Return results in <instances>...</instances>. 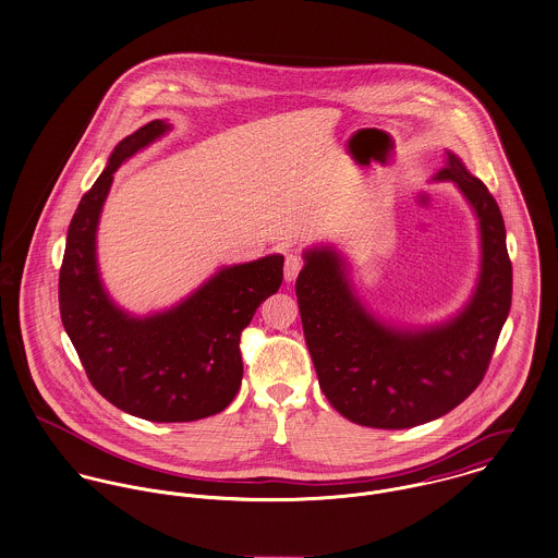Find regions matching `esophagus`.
Here are the masks:
<instances>
[{"label": "esophagus", "mask_w": 558, "mask_h": 558, "mask_svg": "<svg viewBox=\"0 0 558 558\" xmlns=\"http://www.w3.org/2000/svg\"><path fill=\"white\" fill-rule=\"evenodd\" d=\"M303 257L296 254H290L286 257V266H283V277H286V281L290 283V281H294L296 277H299V272L303 270Z\"/></svg>", "instance_id": "34e87169"}]
</instances>
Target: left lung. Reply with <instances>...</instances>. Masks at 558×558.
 <instances>
[{
	"label": "left lung",
	"mask_w": 558,
	"mask_h": 558,
	"mask_svg": "<svg viewBox=\"0 0 558 558\" xmlns=\"http://www.w3.org/2000/svg\"><path fill=\"white\" fill-rule=\"evenodd\" d=\"M435 181H454L480 219L482 270L466 306L446 324L392 328L352 292L330 247L304 252L296 279L304 341L319 388L341 415L371 428H411L460 405L484 379L511 306L506 223L488 187L454 153Z\"/></svg>",
	"instance_id": "8db88e82"
}]
</instances>
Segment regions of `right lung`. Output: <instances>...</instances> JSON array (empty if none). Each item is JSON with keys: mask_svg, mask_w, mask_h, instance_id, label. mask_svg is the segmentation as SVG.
Listing matches in <instances>:
<instances>
[{"mask_svg": "<svg viewBox=\"0 0 558 558\" xmlns=\"http://www.w3.org/2000/svg\"><path fill=\"white\" fill-rule=\"evenodd\" d=\"M170 130L151 121L123 138L78 204L59 270L63 328L101 397L151 422H194L232 403L243 379L241 332L283 281V255L226 266L183 303L134 317L104 290L96 259L101 206L117 168Z\"/></svg>", "mask_w": 558, "mask_h": 558, "instance_id": "obj_1", "label": "right lung"}]
</instances>
